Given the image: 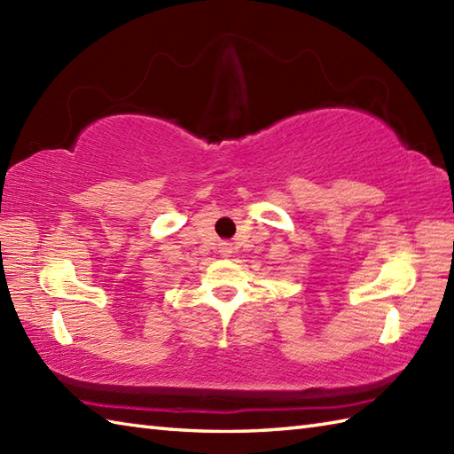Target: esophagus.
<instances>
[{"instance_id": "34e87169", "label": "esophagus", "mask_w": 454, "mask_h": 454, "mask_svg": "<svg viewBox=\"0 0 454 454\" xmlns=\"http://www.w3.org/2000/svg\"><path fill=\"white\" fill-rule=\"evenodd\" d=\"M220 254L224 255V257H228L230 254H232V249H230V246H228V244H222V246H220Z\"/></svg>"}]
</instances>
